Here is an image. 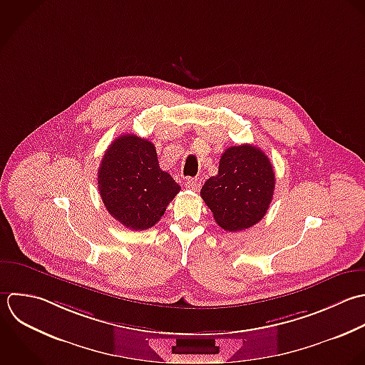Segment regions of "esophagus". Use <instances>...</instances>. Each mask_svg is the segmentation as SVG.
I'll list each match as a JSON object with an SVG mask.
<instances>
[{"instance_id": "obj_1", "label": "esophagus", "mask_w": 365, "mask_h": 365, "mask_svg": "<svg viewBox=\"0 0 365 365\" xmlns=\"http://www.w3.org/2000/svg\"><path fill=\"white\" fill-rule=\"evenodd\" d=\"M185 185H186L187 189H190V190H193V192H197V190L200 189V186H202V180L197 179V178H190V179L186 180Z\"/></svg>"}]
</instances>
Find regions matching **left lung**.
Listing matches in <instances>:
<instances>
[{"mask_svg": "<svg viewBox=\"0 0 365 365\" xmlns=\"http://www.w3.org/2000/svg\"><path fill=\"white\" fill-rule=\"evenodd\" d=\"M274 186L273 165L266 153L253 145H240L225 150L217 175L206 180L200 195L222 229L239 232L264 217Z\"/></svg>", "mask_w": 365, "mask_h": 365, "instance_id": "left-lung-1", "label": "left lung"}]
</instances>
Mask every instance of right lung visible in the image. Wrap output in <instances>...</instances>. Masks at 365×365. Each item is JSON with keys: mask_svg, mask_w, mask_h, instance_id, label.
<instances>
[{"mask_svg": "<svg viewBox=\"0 0 365 365\" xmlns=\"http://www.w3.org/2000/svg\"><path fill=\"white\" fill-rule=\"evenodd\" d=\"M98 189L115 220L130 230H146L160 220L180 186L159 168L152 142L126 133L106 149Z\"/></svg>", "mask_w": 365, "mask_h": 365, "instance_id": "right-lung-1", "label": "right lung"}]
</instances>
